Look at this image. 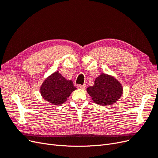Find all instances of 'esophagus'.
<instances>
[{
	"label": "esophagus",
	"mask_w": 158,
	"mask_h": 158,
	"mask_svg": "<svg viewBox=\"0 0 158 158\" xmlns=\"http://www.w3.org/2000/svg\"><path fill=\"white\" fill-rule=\"evenodd\" d=\"M85 87H86V85H85V84H84V85L78 84V85H77V88H79V89H85Z\"/></svg>",
	"instance_id": "esophagus-1"
}]
</instances>
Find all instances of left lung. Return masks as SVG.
<instances>
[{"instance_id":"8db88e82","label":"left lung","mask_w":158,"mask_h":158,"mask_svg":"<svg viewBox=\"0 0 158 158\" xmlns=\"http://www.w3.org/2000/svg\"><path fill=\"white\" fill-rule=\"evenodd\" d=\"M93 102L102 106L116 103L123 94L121 84L113 76L102 73L95 78L94 85L87 88Z\"/></svg>"}]
</instances>
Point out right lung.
Returning a JSON list of instances; mask_svg holds the SVG:
<instances>
[{
  "label": "right lung",
  "instance_id": "1",
  "mask_svg": "<svg viewBox=\"0 0 158 158\" xmlns=\"http://www.w3.org/2000/svg\"><path fill=\"white\" fill-rule=\"evenodd\" d=\"M76 89L72 80H68L56 71L42 83L40 93L45 101L55 106L64 103L71 93Z\"/></svg>",
  "mask_w": 158,
  "mask_h": 158
}]
</instances>
